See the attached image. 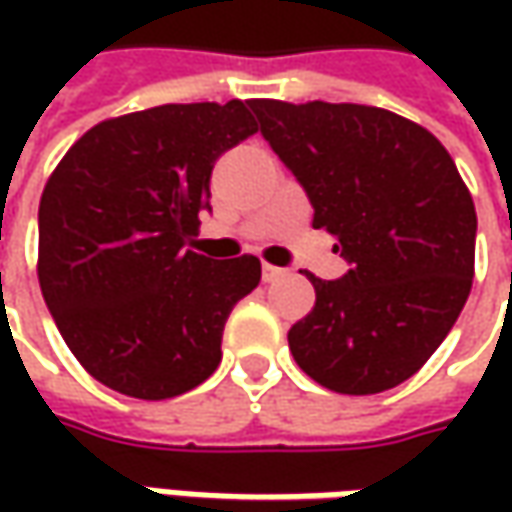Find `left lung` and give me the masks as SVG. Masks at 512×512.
I'll return each instance as SVG.
<instances>
[{"instance_id":"left-lung-1","label":"left lung","mask_w":512,"mask_h":512,"mask_svg":"<svg viewBox=\"0 0 512 512\" xmlns=\"http://www.w3.org/2000/svg\"><path fill=\"white\" fill-rule=\"evenodd\" d=\"M256 133L242 102L128 113L65 153L39 202V287L70 353L133 399H173L222 362V330L262 279L205 239L213 162Z\"/></svg>"}]
</instances>
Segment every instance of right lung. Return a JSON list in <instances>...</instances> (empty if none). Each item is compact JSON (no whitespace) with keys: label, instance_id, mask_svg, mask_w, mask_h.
I'll return each mask as SVG.
<instances>
[{"label":"right lung","instance_id":"obj_1","mask_svg":"<svg viewBox=\"0 0 512 512\" xmlns=\"http://www.w3.org/2000/svg\"><path fill=\"white\" fill-rule=\"evenodd\" d=\"M273 150L342 247L347 273L316 279L290 327L296 364L347 396L382 393L444 342L473 285L476 207L442 142L367 105L293 108Z\"/></svg>","mask_w":512,"mask_h":512}]
</instances>
